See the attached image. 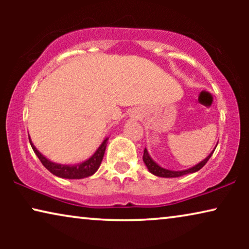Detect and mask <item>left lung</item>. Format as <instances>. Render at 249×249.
Segmentation results:
<instances>
[{
  "instance_id": "left-lung-1",
  "label": "left lung",
  "mask_w": 249,
  "mask_h": 249,
  "mask_svg": "<svg viewBox=\"0 0 249 249\" xmlns=\"http://www.w3.org/2000/svg\"><path fill=\"white\" fill-rule=\"evenodd\" d=\"M215 148H214V149H215ZM213 152L211 153V154L207 156L205 160H203L202 162L198 163V164H197V165L193 166V168H190L188 170H183V171H171V170H166V169L161 168V166L156 164V163L151 159V156H149L148 152L146 151V148L144 149V156H142V160H144V162H145L146 166H147L148 171L151 172V173H153V175H155V176H158V177H163V178H178V177L188 175V173H194V172L198 171V170L202 169L203 166L206 164L207 161H209L211 156H212Z\"/></svg>"
}]
</instances>
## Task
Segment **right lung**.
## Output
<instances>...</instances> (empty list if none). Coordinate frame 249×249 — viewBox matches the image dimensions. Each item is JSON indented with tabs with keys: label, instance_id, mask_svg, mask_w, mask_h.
I'll return each mask as SVG.
<instances>
[{
	"label": "right lung",
	"instance_id": "right-lung-1",
	"mask_svg": "<svg viewBox=\"0 0 249 249\" xmlns=\"http://www.w3.org/2000/svg\"><path fill=\"white\" fill-rule=\"evenodd\" d=\"M30 145L35 152V154L38 156L39 161L42 162V164L45 166V168L49 170L51 173L55 175L60 178H66V179H81L86 178V177H89L94 175L95 172L97 171V169L100 168L102 160H103L105 148H107V138L102 142V145L97 148V151L95 152V154L85 161L83 163H79V164L76 165H63V164H56V163H53L47 160L46 158L40 154V153L37 151L35 146L32 144V141L29 139Z\"/></svg>",
	"mask_w": 249,
	"mask_h": 249
}]
</instances>
